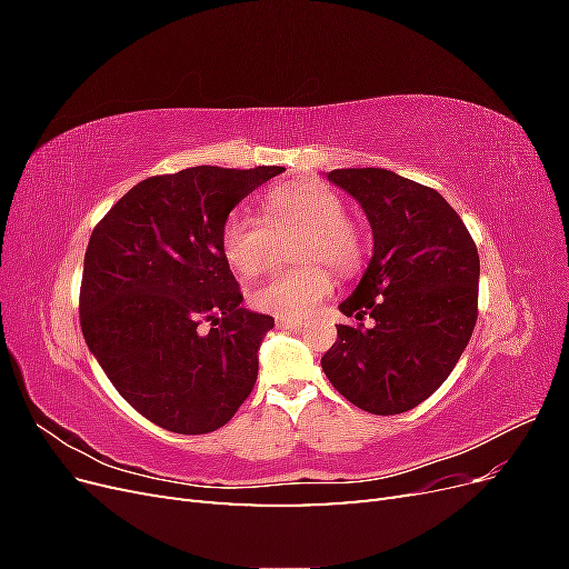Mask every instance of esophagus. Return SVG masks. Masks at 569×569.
<instances>
[{
    "label": "esophagus",
    "mask_w": 569,
    "mask_h": 569,
    "mask_svg": "<svg viewBox=\"0 0 569 569\" xmlns=\"http://www.w3.org/2000/svg\"><path fill=\"white\" fill-rule=\"evenodd\" d=\"M274 322H278L280 330H301V327H306L303 320H295V318H274Z\"/></svg>",
    "instance_id": "esophagus-1"
}]
</instances>
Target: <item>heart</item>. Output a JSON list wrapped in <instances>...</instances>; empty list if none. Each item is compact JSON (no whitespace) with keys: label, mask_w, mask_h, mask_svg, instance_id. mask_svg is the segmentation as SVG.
Masks as SVG:
<instances>
[{"label":"heart","mask_w":569,"mask_h":569,"mask_svg":"<svg viewBox=\"0 0 569 569\" xmlns=\"http://www.w3.org/2000/svg\"><path fill=\"white\" fill-rule=\"evenodd\" d=\"M266 222L247 211H232L220 228V251L228 266L244 278L263 272L270 261L273 234L301 230L297 270L274 272L251 291L256 311L278 318H306L332 295L330 268L347 278L366 258V234L353 218L343 213L335 189L320 182H284L261 197Z\"/></svg>","instance_id":"b5f03b06"}]
</instances>
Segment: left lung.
<instances>
[{
	"mask_svg": "<svg viewBox=\"0 0 569 569\" xmlns=\"http://www.w3.org/2000/svg\"><path fill=\"white\" fill-rule=\"evenodd\" d=\"M330 178L363 206L372 258L353 295L339 306L322 356L332 387L375 416L420 406L451 375L472 337L479 253L465 222L437 189L385 168H339ZM373 325L365 327V318Z\"/></svg>",
	"mask_w": 569,
	"mask_h": 569,
	"instance_id": "1",
	"label": "left lung"
}]
</instances>
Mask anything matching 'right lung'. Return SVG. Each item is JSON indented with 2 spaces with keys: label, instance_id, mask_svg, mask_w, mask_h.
<instances>
[{
  "label": "right lung",
  "instance_id": "obj_1",
  "mask_svg": "<svg viewBox=\"0 0 569 569\" xmlns=\"http://www.w3.org/2000/svg\"><path fill=\"white\" fill-rule=\"evenodd\" d=\"M280 166H194L134 184L84 251L80 327L116 391L168 432L228 425L258 375L274 320L251 313L220 228Z\"/></svg>",
  "mask_w": 569,
  "mask_h": 569
}]
</instances>
